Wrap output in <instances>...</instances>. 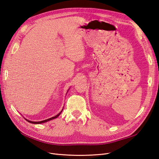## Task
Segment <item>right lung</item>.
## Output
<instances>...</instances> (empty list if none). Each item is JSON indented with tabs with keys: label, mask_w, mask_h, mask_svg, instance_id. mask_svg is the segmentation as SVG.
Listing matches in <instances>:
<instances>
[{
	"label": "right lung",
	"mask_w": 159,
	"mask_h": 159,
	"mask_svg": "<svg viewBox=\"0 0 159 159\" xmlns=\"http://www.w3.org/2000/svg\"><path fill=\"white\" fill-rule=\"evenodd\" d=\"M63 110V109H62ZM62 110L61 111V112H59L57 115H56L55 116H53V117H52V118H48V119H47V120H43V121H39V122H33V121H30V120H27V119H25L27 122H29L30 123H31V124H42V123H44V122H48V121H50V120H53V119H54V118H57L60 114H61V113L62 112Z\"/></svg>",
	"instance_id": "add662e5"
}]
</instances>
